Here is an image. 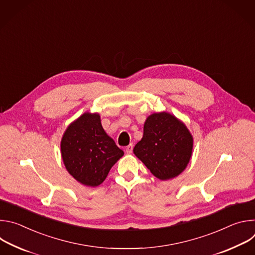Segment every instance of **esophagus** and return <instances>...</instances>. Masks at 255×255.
Returning a JSON list of instances; mask_svg holds the SVG:
<instances>
[{"mask_svg": "<svg viewBox=\"0 0 255 255\" xmlns=\"http://www.w3.org/2000/svg\"><path fill=\"white\" fill-rule=\"evenodd\" d=\"M125 151L127 154H131L132 151H133V145L132 144H129L128 146L125 148Z\"/></svg>", "mask_w": 255, "mask_h": 255, "instance_id": "34e87169", "label": "esophagus"}]
</instances>
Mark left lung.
I'll return each mask as SVG.
<instances>
[{"label":"left lung","instance_id":"8db88e82","mask_svg":"<svg viewBox=\"0 0 255 255\" xmlns=\"http://www.w3.org/2000/svg\"><path fill=\"white\" fill-rule=\"evenodd\" d=\"M194 138L186 124L168 112L153 113L145 120L143 137L134 154L160 180L173 178L188 166Z\"/></svg>","mask_w":255,"mask_h":255}]
</instances>
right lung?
<instances>
[{"mask_svg":"<svg viewBox=\"0 0 255 255\" xmlns=\"http://www.w3.org/2000/svg\"><path fill=\"white\" fill-rule=\"evenodd\" d=\"M61 157L68 173L80 184L98 187L124 155L104 130L99 113L86 112L71 122L60 142Z\"/></svg>","mask_w":255,"mask_h":255,"instance_id":"1","label":"right lung"}]
</instances>
